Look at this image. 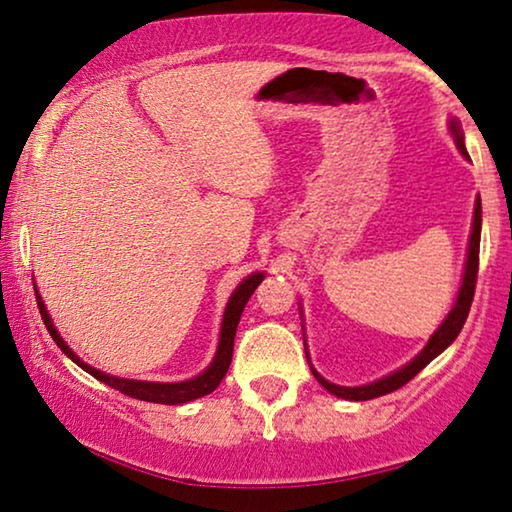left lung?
Masks as SVG:
<instances>
[{"instance_id":"8db88e82","label":"left lung","mask_w":512,"mask_h":512,"mask_svg":"<svg viewBox=\"0 0 512 512\" xmlns=\"http://www.w3.org/2000/svg\"><path fill=\"white\" fill-rule=\"evenodd\" d=\"M450 134L455 136V143H457V150L462 153L466 160H469V153H466V146H464V132H462V125L455 118H450ZM480 229H482V204H480V197H475V208H473V222H471V239H469V250H466V264H464V273H462V285H459L457 290V299L455 304H452L450 313L445 315V320L438 325V329L434 334L429 336V341L424 348L417 352V355L410 359L408 364H403L401 369L387 373V376L373 380L369 385H357V387H345V385H336V383H329L327 378H322L318 371H315V366L311 364V357H308V348H306V336H304V348H306V359H308V366H311L313 376L318 383L325 387L327 392L334 394L338 399H345V401H369V399H376V397H383V394H390L394 390H399L408 383L410 378H415L417 373H420L424 366H427L431 359H436L441 352L448 348V345L455 341L459 336V331H462L466 318H469V311H471V301H473V292H475V280H478V255H480ZM301 313V308H299Z\"/></svg>"}]
</instances>
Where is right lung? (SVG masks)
Listing matches in <instances>:
<instances>
[{
	"mask_svg": "<svg viewBox=\"0 0 512 512\" xmlns=\"http://www.w3.org/2000/svg\"><path fill=\"white\" fill-rule=\"evenodd\" d=\"M264 280V273H250L246 280H241V285L232 292V297L227 301L225 315H222L220 322V338H218V350H215L213 362L206 366L199 376H194L190 380H181V383H153V380H132V378H120V376H111V373H104L90 366L88 362H83L81 357L76 355L74 350L64 343V338L60 336V331L55 329L53 320H50V313L46 311V304H43L41 294L37 290V304L43 318V325H46L48 334L53 336V341L57 343L64 355H67L71 362H76L83 371H88L90 376H95L97 380H102L104 385L113 387L122 394L132 399H141V401H150V403H164V406H181V403L194 401L199 397H206L211 394L215 387L222 383L225 373L229 371V364H232V352H234V336H236V327H239L241 313L246 308L248 299L253 297V292L257 290V285Z\"/></svg>",
	"mask_w": 512,
	"mask_h": 512,
	"instance_id": "obj_1",
	"label": "right lung"
}]
</instances>
